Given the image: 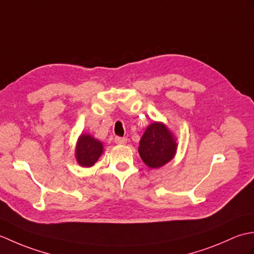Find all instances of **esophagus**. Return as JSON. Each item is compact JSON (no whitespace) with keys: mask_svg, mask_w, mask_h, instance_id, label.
<instances>
[{"mask_svg":"<svg viewBox=\"0 0 254 254\" xmlns=\"http://www.w3.org/2000/svg\"><path fill=\"white\" fill-rule=\"evenodd\" d=\"M115 142H116L117 144H119V145H122V144H126V143L127 142V137L117 136V137L115 138Z\"/></svg>","mask_w":254,"mask_h":254,"instance_id":"34e87169","label":"esophagus"}]
</instances>
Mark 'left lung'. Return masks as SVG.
<instances>
[{
	"label": "left lung",
	"mask_w": 254,
	"mask_h": 254,
	"mask_svg": "<svg viewBox=\"0 0 254 254\" xmlns=\"http://www.w3.org/2000/svg\"><path fill=\"white\" fill-rule=\"evenodd\" d=\"M177 137L164 122L154 121L146 127L139 141L138 154L144 164L158 169L175 158Z\"/></svg>",
	"instance_id": "8db88e82"
}]
</instances>
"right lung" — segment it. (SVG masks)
Returning a JSON list of instances; mask_svg holds the SVG:
<instances>
[{"mask_svg":"<svg viewBox=\"0 0 254 254\" xmlns=\"http://www.w3.org/2000/svg\"><path fill=\"white\" fill-rule=\"evenodd\" d=\"M104 153V144L89 134H80L75 146V158L84 168L93 167Z\"/></svg>","mask_w":254,"mask_h":254,"instance_id":"1","label":"right lung"}]
</instances>
